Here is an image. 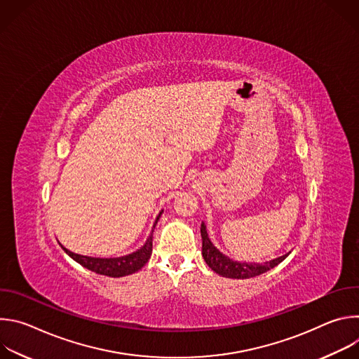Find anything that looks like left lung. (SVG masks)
Listing matches in <instances>:
<instances>
[{
	"instance_id": "left-lung-1",
	"label": "left lung",
	"mask_w": 359,
	"mask_h": 359,
	"mask_svg": "<svg viewBox=\"0 0 359 359\" xmlns=\"http://www.w3.org/2000/svg\"><path fill=\"white\" fill-rule=\"evenodd\" d=\"M200 233H201V240H203L201 254H203L204 262L208 263V266L215 273H217L219 276L226 277V278H237V280L240 278V280H244V278H251V277H255V276H260V274L267 273L269 270L274 269L276 266H278L283 260H285V257L288 255V254L281 255V257H278L276 260H271V262H267V263H263V264L237 263V262H233L229 257H226V255H223L212 244V241H210V238L208 236L206 226H204V223H201Z\"/></svg>"
}]
</instances>
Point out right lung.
Masks as SVG:
<instances>
[{
  "mask_svg": "<svg viewBox=\"0 0 359 359\" xmlns=\"http://www.w3.org/2000/svg\"><path fill=\"white\" fill-rule=\"evenodd\" d=\"M162 215V213H161ZM161 215L158 216L155 226L161 217ZM153 226V229H155ZM153 230L149 236V238L146 240L144 245L140 247L137 251L125 255V257H118V259H96V257H86V255H81V254H75L69 250H67L65 247H62L65 250V252L69 255L71 259H74L76 263H79L81 266H83L85 269L100 274V276H108V277H123V276H129L136 273L137 270H140L147 260L150 259L151 254V245H153Z\"/></svg>",
  "mask_w": 359,
  "mask_h": 359,
  "instance_id": "add662e5",
  "label": "right lung"
}]
</instances>
